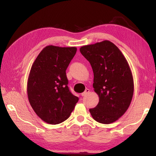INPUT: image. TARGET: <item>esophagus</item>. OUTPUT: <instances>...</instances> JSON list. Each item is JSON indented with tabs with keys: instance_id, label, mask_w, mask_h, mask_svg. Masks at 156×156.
Instances as JSON below:
<instances>
[{
	"instance_id": "1",
	"label": "esophagus",
	"mask_w": 156,
	"mask_h": 156,
	"mask_svg": "<svg viewBox=\"0 0 156 156\" xmlns=\"http://www.w3.org/2000/svg\"><path fill=\"white\" fill-rule=\"evenodd\" d=\"M89 89H86L85 91H84L83 92V93L81 94V96H86V95H87V94H89Z\"/></svg>"
}]
</instances>
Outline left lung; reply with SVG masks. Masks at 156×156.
Here are the masks:
<instances>
[{
	"label": "left lung",
	"mask_w": 156,
	"mask_h": 156,
	"mask_svg": "<svg viewBox=\"0 0 156 156\" xmlns=\"http://www.w3.org/2000/svg\"><path fill=\"white\" fill-rule=\"evenodd\" d=\"M80 51L90 62L93 87L99 96L98 104L89 112L100 123L115 122L126 112L133 98V79L128 62L109 41L83 46Z\"/></svg>",
	"instance_id": "left-lung-1"
}]
</instances>
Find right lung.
I'll return each instance as SVG.
<instances>
[{
    "mask_svg": "<svg viewBox=\"0 0 156 156\" xmlns=\"http://www.w3.org/2000/svg\"><path fill=\"white\" fill-rule=\"evenodd\" d=\"M76 51L75 47L47 46L31 66L27 81L29 101L37 115L48 124L64 122L78 101L68 87L66 76Z\"/></svg>",
    "mask_w": 156,
    "mask_h": 156,
    "instance_id": "right-lung-1",
    "label": "right lung"
}]
</instances>
